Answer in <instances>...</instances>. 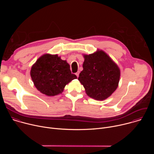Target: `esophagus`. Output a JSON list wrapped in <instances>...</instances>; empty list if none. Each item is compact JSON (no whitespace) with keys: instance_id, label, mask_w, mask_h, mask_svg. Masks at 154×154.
I'll return each mask as SVG.
<instances>
[{"instance_id":"1","label":"esophagus","mask_w":154,"mask_h":154,"mask_svg":"<svg viewBox=\"0 0 154 154\" xmlns=\"http://www.w3.org/2000/svg\"><path fill=\"white\" fill-rule=\"evenodd\" d=\"M79 74H80V71H77V72L75 73V74H76V75H77V77H79Z\"/></svg>"}]
</instances>
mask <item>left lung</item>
Returning a JSON list of instances; mask_svg holds the SVG:
<instances>
[{
	"label": "left lung",
	"mask_w": 154,
	"mask_h": 154,
	"mask_svg": "<svg viewBox=\"0 0 154 154\" xmlns=\"http://www.w3.org/2000/svg\"><path fill=\"white\" fill-rule=\"evenodd\" d=\"M83 71L78 80L84 86L87 95L102 100L116 90L120 78V70L106 54L99 51L84 55Z\"/></svg>",
	"instance_id": "8db88e82"
}]
</instances>
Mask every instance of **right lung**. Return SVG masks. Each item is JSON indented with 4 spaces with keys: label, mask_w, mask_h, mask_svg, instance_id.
Masks as SVG:
<instances>
[{
    "label": "right lung",
    "mask_w": 154,
    "mask_h": 154,
    "mask_svg": "<svg viewBox=\"0 0 154 154\" xmlns=\"http://www.w3.org/2000/svg\"><path fill=\"white\" fill-rule=\"evenodd\" d=\"M30 75L38 90L48 96L61 93L66 85L77 78L71 73L66 61L50 54L38 58L32 66Z\"/></svg>",
    "instance_id": "1"
}]
</instances>
